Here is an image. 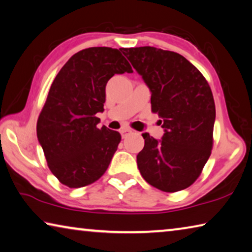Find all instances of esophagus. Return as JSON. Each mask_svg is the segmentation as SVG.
Masks as SVG:
<instances>
[{"instance_id": "34e87169", "label": "esophagus", "mask_w": 252, "mask_h": 252, "mask_svg": "<svg viewBox=\"0 0 252 252\" xmlns=\"http://www.w3.org/2000/svg\"><path fill=\"white\" fill-rule=\"evenodd\" d=\"M132 130H130V129H122L121 131H120V133H121V136L122 138H126L127 135H130L131 133H132Z\"/></svg>"}]
</instances>
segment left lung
Segmentation results:
<instances>
[{"instance_id":"left-lung-1","label":"left lung","mask_w":252,"mask_h":252,"mask_svg":"<svg viewBox=\"0 0 252 252\" xmlns=\"http://www.w3.org/2000/svg\"><path fill=\"white\" fill-rule=\"evenodd\" d=\"M151 91L152 112L163 119L162 140L143 133L140 173L164 192L190 187L211 155L215 100L207 80L181 54L153 48L121 49Z\"/></svg>"}]
</instances>
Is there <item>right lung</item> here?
I'll use <instances>...</instances> for the list:
<instances>
[{"instance_id": "obj_1", "label": "right lung", "mask_w": 252, "mask_h": 252, "mask_svg": "<svg viewBox=\"0 0 252 252\" xmlns=\"http://www.w3.org/2000/svg\"><path fill=\"white\" fill-rule=\"evenodd\" d=\"M132 73L121 49L96 46L69 59L51 85L36 123L48 167L69 188L95 182L108 169L121 135L97 127L105 85L114 74Z\"/></svg>"}]
</instances>
